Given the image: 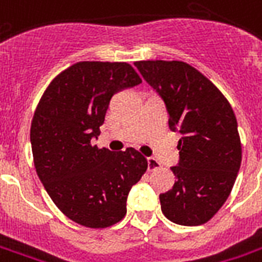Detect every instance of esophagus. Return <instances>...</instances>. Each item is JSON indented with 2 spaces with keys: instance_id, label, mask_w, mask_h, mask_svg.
<instances>
[{
  "instance_id": "esophagus-1",
  "label": "esophagus",
  "mask_w": 262,
  "mask_h": 262,
  "mask_svg": "<svg viewBox=\"0 0 262 262\" xmlns=\"http://www.w3.org/2000/svg\"><path fill=\"white\" fill-rule=\"evenodd\" d=\"M159 166H161V163L158 162L155 158H148V170L149 171L155 170V169H158Z\"/></svg>"
}]
</instances>
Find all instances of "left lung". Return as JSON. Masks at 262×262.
Masks as SVG:
<instances>
[{"label": "left lung", "instance_id": "obj_1", "mask_svg": "<svg viewBox=\"0 0 262 262\" xmlns=\"http://www.w3.org/2000/svg\"><path fill=\"white\" fill-rule=\"evenodd\" d=\"M135 66L166 104L170 130L181 139L177 181L159 195L167 220L202 225L221 209L236 180L242 145L228 100L192 66L179 60H144Z\"/></svg>", "mask_w": 262, "mask_h": 262}]
</instances>
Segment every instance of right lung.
<instances>
[{
    "mask_svg": "<svg viewBox=\"0 0 262 262\" xmlns=\"http://www.w3.org/2000/svg\"><path fill=\"white\" fill-rule=\"evenodd\" d=\"M141 83L127 63L79 61L49 83L34 113V166L60 211L88 228H107L126 214L129 191L148 162L135 148H97L110 100Z\"/></svg>",
    "mask_w": 262,
    "mask_h": 262,
    "instance_id": "right-lung-1",
    "label": "right lung"
}]
</instances>
